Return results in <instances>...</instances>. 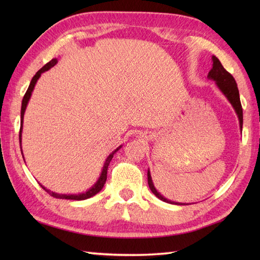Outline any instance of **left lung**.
Here are the masks:
<instances>
[{"mask_svg": "<svg viewBox=\"0 0 260 260\" xmlns=\"http://www.w3.org/2000/svg\"><path fill=\"white\" fill-rule=\"evenodd\" d=\"M212 61H213L212 68H211V70L209 71L208 77L210 79L215 80L218 87L220 88V90H221L225 95V97L229 99V102L234 106L237 115H238L240 128H242V107H241V103H240L239 90H238V87H237V82L233 77V75L229 74L228 71L223 68V66L221 64V62H220V60L217 57L213 56ZM147 183H148V186H150L151 191L159 199V200L169 202V203H175V202H172V201H169L168 199L163 198L156 191V189L153 185L150 171H147ZM175 204H178V203H175Z\"/></svg>", "mask_w": 260, "mask_h": 260, "instance_id": "8db88e82", "label": "left lung"}]
</instances>
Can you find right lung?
Returning <instances> with one entry per match:
<instances>
[{
  "label": "right lung",
  "mask_w": 260,
  "mask_h": 260,
  "mask_svg": "<svg viewBox=\"0 0 260 260\" xmlns=\"http://www.w3.org/2000/svg\"><path fill=\"white\" fill-rule=\"evenodd\" d=\"M56 63H57V59H52L51 61H49L48 63H46L45 66H43V67H42L40 70H39L35 76H33V78H32V80H31V82H30V86H29V88H27L26 92L24 93L23 101H22V106H21V126H20V133H19L20 147H21V132H22V124H23V116H24V112H25L27 102H29V99H30V97H31V92H32V90H33V88H35V86H36V82H37V80L39 79V77L41 76V74L45 73V71H47L48 69H50L51 67H53V66L56 64ZM120 147H121V146L116 148V150L107 157L106 162H105V164H104V169H103V171H102L101 178H99V180L97 181V183H96L95 185H93V186L91 187V189H89V190H88V191L85 192V193H80V194H69V196H67V194H58V193H54V192H51L50 190L46 189V187L42 186L41 184H40V185H41L42 189L45 190L47 193H49V194H50L51 197L57 198V199H67V200H85V199L91 198V197H93L95 194H97V193L103 189L105 183H106L108 165H109L110 161H112V158L114 157V154H115L116 152H117ZM21 148H22V147H21ZM21 151H22V150H21Z\"/></svg>",
  "instance_id": "right-lung-1"
}]
</instances>
